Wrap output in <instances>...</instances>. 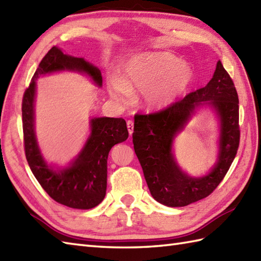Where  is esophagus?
Listing matches in <instances>:
<instances>
[{
	"label": "esophagus",
	"instance_id": "1",
	"mask_svg": "<svg viewBox=\"0 0 261 261\" xmlns=\"http://www.w3.org/2000/svg\"><path fill=\"white\" fill-rule=\"evenodd\" d=\"M126 126H128V131H129V135L130 136H132V133H133V121H128V122H126Z\"/></svg>",
	"mask_w": 261,
	"mask_h": 261
}]
</instances>
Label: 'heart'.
Here are the masks:
<instances>
[{
  "instance_id": "heart-1",
  "label": "heart",
  "mask_w": 261,
  "mask_h": 261,
  "mask_svg": "<svg viewBox=\"0 0 261 261\" xmlns=\"http://www.w3.org/2000/svg\"><path fill=\"white\" fill-rule=\"evenodd\" d=\"M193 72L191 66L179 62L168 53H141L125 60L120 76L108 79V92L120 103L128 101L132 92L140 91L144 108L162 109L177 100L189 87Z\"/></svg>"
}]
</instances>
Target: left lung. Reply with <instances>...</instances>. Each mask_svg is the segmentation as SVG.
I'll use <instances>...</instances> for the list:
<instances>
[{"mask_svg":"<svg viewBox=\"0 0 261 261\" xmlns=\"http://www.w3.org/2000/svg\"><path fill=\"white\" fill-rule=\"evenodd\" d=\"M239 100L231 77L220 61L207 86L188 94L166 110L137 114L133 147L151 196L167 207H185L208 197L219 185L239 145ZM201 108H209L218 122V152L207 173L192 177L176 161L175 138Z\"/></svg>","mask_w":261,"mask_h":261,"instance_id":"left-lung-1","label":"left lung"}]
</instances>
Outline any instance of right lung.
Instances as JSON below:
<instances>
[{
    "instance_id": "obj_1",
    "label": "right lung",
    "mask_w": 261,
    "mask_h": 261,
    "mask_svg": "<svg viewBox=\"0 0 261 261\" xmlns=\"http://www.w3.org/2000/svg\"><path fill=\"white\" fill-rule=\"evenodd\" d=\"M59 72L83 74L94 86L102 87L98 66L53 46L42 59L23 96L22 119L27 160L34 177L53 200L70 208L92 209L106 197L109 152L114 144L125 141L129 132L125 121L121 118L90 117V133L80 152L65 166L47 162L35 133L36 80Z\"/></svg>"
}]
</instances>
